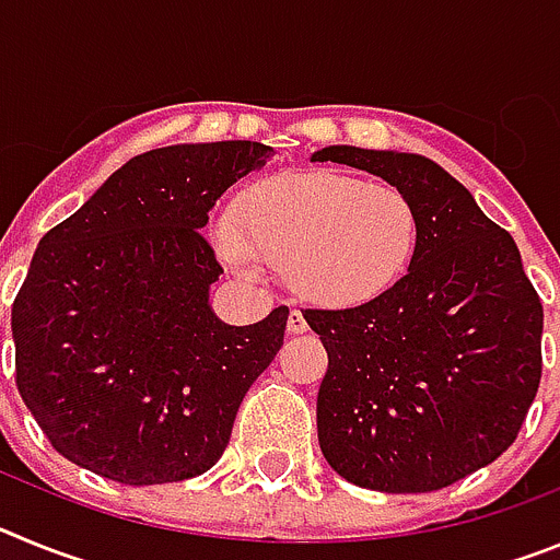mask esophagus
<instances>
[{
  "label": "esophagus",
  "mask_w": 560,
  "mask_h": 560,
  "mask_svg": "<svg viewBox=\"0 0 560 560\" xmlns=\"http://www.w3.org/2000/svg\"><path fill=\"white\" fill-rule=\"evenodd\" d=\"M285 328H289V334H305V330H308V319L303 316V311L291 308Z\"/></svg>",
  "instance_id": "esophagus-1"
}]
</instances>
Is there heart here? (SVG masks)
<instances>
[{"instance_id": "1", "label": "heart", "mask_w": 560, "mask_h": 560, "mask_svg": "<svg viewBox=\"0 0 560 560\" xmlns=\"http://www.w3.org/2000/svg\"><path fill=\"white\" fill-rule=\"evenodd\" d=\"M420 215L387 182L305 173L264 182L235 221L215 230L226 264L260 275L283 269L291 289L316 305L345 308L393 289L418 246Z\"/></svg>"}]
</instances>
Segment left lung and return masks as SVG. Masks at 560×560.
Wrapping results in <instances>:
<instances>
[{
  "label": "left lung",
  "mask_w": 560,
  "mask_h": 560,
  "mask_svg": "<svg viewBox=\"0 0 560 560\" xmlns=\"http://www.w3.org/2000/svg\"><path fill=\"white\" fill-rule=\"evenodd\" d=\"M311 160L381 176L420 215L412 264L393 289L303 314L328 350L319 448L359 488L440 491L513 446L541 381V300L511 232L438 162L353 145Z\"/></svg>",
  "instance_id": "obj_1"
}]
</instances>
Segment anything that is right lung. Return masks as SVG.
I'll use <instances>...</instances> for the list:
<instances>
[{"mask_svg":"<svg viewBox=\"0 0 560 560\" xmlns=\"http://www.w3.org/2000/svg\"><path fill=\"white\" fill-rule=\"evenodd\" d=\"M271 156L249 140L153 148L38 241L10 314L16 387L69 463L122 485L219 463L289 308L221 323L210 285L224 269L199 230Z\"/></svg>","mask_w":560,"mask_h":560,"instance_id":"add662e5","label":"right lung"}]
</instances>
